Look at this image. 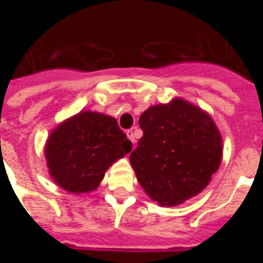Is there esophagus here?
<instances>
[{
	"instance_id": "obj_1",
	"label": "esophagus",
	"mask_w": 263,
	"mask_h": 263,
	"mask_svg": "<svg viewBox=\"0 0 263 263\" xmlns=\"http://www.w3.org/2000/svg\"><path fill=\"white\" fill-rule=\"evenodd\" d=\"M125 134H127L128 139H129V140H131V142H132V144L135 143V136H134V132H132L131 129H128V131L125 132Z\"/></svg>"
}]
</instances>
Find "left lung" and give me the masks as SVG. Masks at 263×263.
Masks as SVG:
<instances>
[{
    "label": "left lung",
    "instance_id": "8db88e82",
    "mask_svg": "<svg viewBox=\"0 0 263 263\" xmlns=\"http://www.w3.org/2000/svg\"><path fill=\"white\" fill-rule=\"evenodd\" d=\"M143 136L131 153L136 179L152 200L176 206L203 191L222 160V136L208 111L176 97L139 117Z\"/></svg>",
    "mask_w": 263,
    "mask_h": 263
}]
</instances>
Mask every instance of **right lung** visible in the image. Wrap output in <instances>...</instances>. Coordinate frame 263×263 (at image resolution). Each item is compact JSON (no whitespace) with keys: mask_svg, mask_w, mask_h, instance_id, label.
I'll use <instances>...</instances> for the list:
<instances>
[{"mask_svg":"<svg viewBox=\"0 0 263 263\" xmlns=\"http://www.w3.org/2000/svg\"><path fill=\"white\" fill-rule=\"evenodd\" d=\"M131 150L132 143L115 117L82 110L50 132L45 158L53 181L80 195L95 191L109 166Z\"/></svg>","mask_w":263,"mask_h":263,"instance_id":"obj_1","label":"right lung"}]
</instances>
